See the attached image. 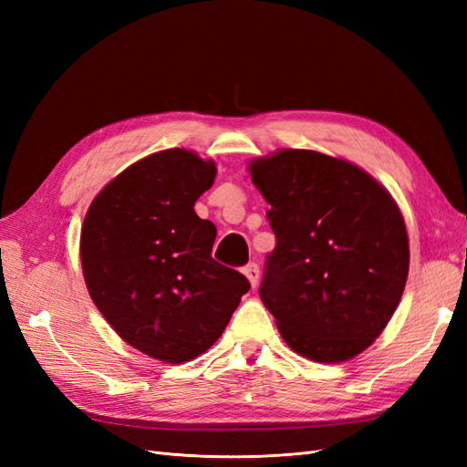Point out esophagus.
<instances>
[{
    "mask_svg": "<svg viewBox=\"0 0 467 467\" xmlns=\"http://www.w3.org/2000/svg\"><path fill=\"white\" fill-rule=\"evenodd\" d=\"M243 273H244V276H246V279H249L251 286H253V289H254V286L259 285V276H261L259 266H256L254 263H251V265H246V266H244Z\"/></svg>",
    "mask_w": 467,
    "mask_h": 467,
    "instance_id": "1",
    "label": "esophagus"
}]
</instances>
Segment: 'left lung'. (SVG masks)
Here are the masks:
<instances>
[{
    "instance_id": "obj_1",
    "label": "left lung",
    "mask_w": 467,
    "mask_h": 467,
    "mask_svg": "<svg viewBox=\"0 0 467 467\" xmlns=\"http://www.w3.org/2000/svg\"><path fill=\"white\" fill-rule=\"evenodd\" d=\"M271 204L276 249L261 299L285 343L317 363L363 353L389 323L410 273L398 202L357 164L281 148L249 162Z\"/></svg>"
}]
</instances>
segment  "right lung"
<instances>
[{
	"label": "right lung",
	"mask_w": 467,
	"mask_h": 467,
	"mask_svg": "<svg viewBox=\"0 0 467 467\" xmlns=\"http://www.w3.org/2000/svg\"><path fill=\"white\" fill-rule=\"evenodd\" d=\"M214 176V161L168 148L112 178L84 218L88 293L122 341L156 361L211 349L251 289L213 259L216 228L194 213Z\"/></svg>",
	"instance_id": "obj_1"
}]
</instances>
